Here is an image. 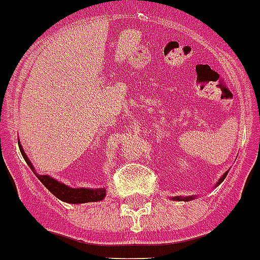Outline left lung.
<instances>
[{
	"label": "left lung",
	"instance_id": "obj_1",
	"mask_svg": "<svg viewBox=\"0 0 260 260\" xmlns=\"http://www.w3.org/2000/svg\"><path fill=\"white\" fill-rule=\"evenodd\" d=\"M226 174H228V172H225V173L222 174V177L219 180V182L216 183V186H219L220 183H221L222 181L225 180V177H226ZM194 198H195V197H174L173 199H174V201H185V202H189V201H192V199H194Z\"/></svg>",
	"mask_w": 260,
	"mask_h": 260
}]
</instances>
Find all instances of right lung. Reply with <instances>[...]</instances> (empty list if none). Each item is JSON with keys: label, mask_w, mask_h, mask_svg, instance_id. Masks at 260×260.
Instances as JSON below:
<instances>
[{"label": "right lung", "mask_w": 260, "mask_h": 260, "mask_svg": "<svg viewBox=\"0 0 260 260\" xmlns=\"http://www.w3.org/2000/svg\"><path fill=\"white\" fill-rule=\"evenodd\" d=\"M19 144V150L22 153L23 158L26 160V162L28 164V167L31 168V171L36 174L40 182L52 192L54 197L59 199L62 202H66V203L70 204H78V203H88V202H99L103 201L105 198V189H86V187H79V189H74V187H70V186L65 185V183L58 182L57 180H54L53 177L50 176H43V174H38L35 172V168L31 164L29 158L27 157L26 152L23 151V147Z\"/></svg>", "instance_id": "1"}]
</instances>
